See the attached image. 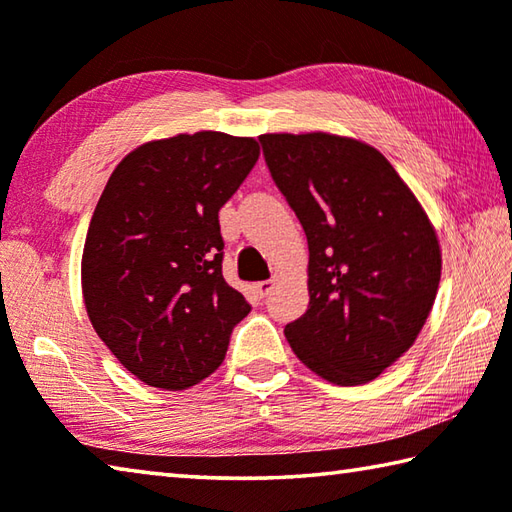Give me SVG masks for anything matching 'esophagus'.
Here are the masks:
<instances>
[{
  "instance_id": "1",
  "label": "esophagus",
  "mask_w": 512,
  "mask_h": 512,
  "mask_svg": "<svg viewBox=\"0 0 512 512\" xmlns=\"http://www.w3.org/2000/svg\"><path fill=\"white\" fill-rule=\"evenodd\" d=\"M254 288H256L258 294H261V297H267V294H270V292L274 290V279H270V281H258V283L254 285Z\"/></svg>"
}]
</instances>
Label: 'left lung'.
Listing matches in <instances>:
<instances>
[{
  "mask_svg": "<svg viewBox=\"0 0 512 512\" xmlns=\"http://www.w3.org/2000/svg\"><path fill=\"white\" fill-rule=\"evenodd\" d=\"M261 143L310 249V303L285 337L326 382H371L432 312L443 267L434 224L369 143L330 132H267Z\"/></svg>",
  "mask_w": 512,
  "mask_h": 512,
  "instance_id": "1",
  "label": "left lung"
}]
</instances>
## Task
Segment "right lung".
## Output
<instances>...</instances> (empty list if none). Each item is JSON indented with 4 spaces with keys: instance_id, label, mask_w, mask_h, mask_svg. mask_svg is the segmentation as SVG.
I'll return each mask as SVG.
<instances>
[{
    "instance_id": "right-lung-1",
    "label": "right lung",
    "mask_w": 512,
    "mask_h": 512,
    "mask_svg": "<svg viewBox=\"0 0 512 512\" xmlns=\"http://www.w3.org/2000/svg\"><path fill=\"white\" fill-rule=\"evenodd\" d=\"M261 155L254 137L152 139L114 168L89 222L80 285L96 335L150 387L218 369L249 303L222 279L218 211Z\"/></svg>"
}]
</instances>
